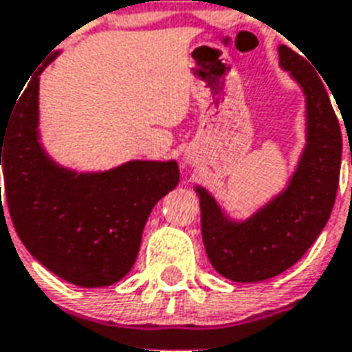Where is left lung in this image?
<instances>
[{"mask_svg":"<svg viewBox=\"0 0 352 352\" xmlns=\"http://www.w3.org/2000/svg\"><path fill=\"white\" fill-rule=\"evenodd\" d=\"M278 52L308 104V145L289 188L244 223L229 222L214 199L197 188L209 261L233 282H261L293 267L329 222L340 184L342 130L330 104V87L295 50L282 44Z\"/></svg>","mask_w":352,"mask_h":352,"instance_id":"obj_1","label":"left lung"}]
</instances>
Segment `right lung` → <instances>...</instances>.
I'll list each match as a JSON object with an SVG mask.
<instances>
[{
  "label": "right lung",
  "mask_w": 352,
  "mask_h": 352,
  "mask_svg": "<svg viewBox=\"0 0 352 352\" xmlns=\"http://www.w3.org/2000/svg\"><path fill=\"white\" fill-rule=\"evenodd\" d=\"M43 69L0 124L1 218L9 209L23 246L59 278L80 287L111 285L132 269L145 222L179 183V166L136 160L82 175L59 168L38 143Z\"/></svg>",
  "instance_id": "right-lung-1"
}]
</instances>
